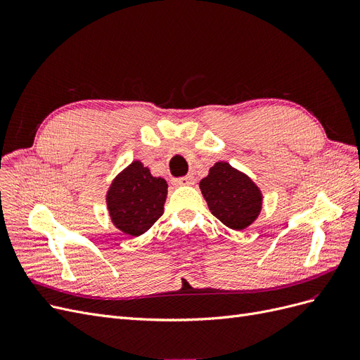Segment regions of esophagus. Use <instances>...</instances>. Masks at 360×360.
I'll return each mask as SVG.
<instances>
[{
  "mask_svg": "<svg viewBox=\"0 0 360 360\" xmlns=\"http://www.w3.org/2000/svg\"><path fill=\"white\" fill-rule=\"evenodd\" d=\"M195 179L192 176H186V177H181V179H176L174 180V184H177V186H189V184H193Z\"/></svg>",
  "mask_w": 360,
  "mask_h": 360,
  "instance_id": "1",
  "label": "esophagus"
}]
</instances>
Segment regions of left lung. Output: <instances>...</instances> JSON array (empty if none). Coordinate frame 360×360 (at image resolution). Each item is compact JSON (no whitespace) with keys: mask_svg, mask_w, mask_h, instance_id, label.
<instances>
[{"mask_svg":"<svg viewBox=\"0 0 360 360\" xmlns=\"http://www.w3.org/2000/svg\"><path fill=\"white\" fill-rule=\"evenodd\" d=\"M200 189L212 214L236 231L252 225L263 209V192L257 183L224 160L209 169Z\"/></svg>","mask_w":360,"mask_h":360,"instance_id":"left-lung-1","label":"left lung"}]
</instances>
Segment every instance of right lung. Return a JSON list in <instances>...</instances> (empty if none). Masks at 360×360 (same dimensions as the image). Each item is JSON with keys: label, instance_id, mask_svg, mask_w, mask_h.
<instances>
[{"label": "right lung", "instance_id": "obj_1", "mask_svg": "<svg viewBox=\"0 0 360 360\" xmlns=\"http://www.w3.org/2000/svg\"><path fill=\"white\" fill-rule=\"evenodd\" d=\"M167 195V180L155 177L136 159L120 171L108 188V214L117 230L138 237L147 233L163 214Z\"/></svg>", "mask_w": 360, "mask_h": 360}]
</instances>
